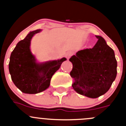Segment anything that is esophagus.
<instances>
[{"mask_svg": "<svg viewBox=\"0 0 126 126\" xmlns=\"http://www.w3.org/2000/svg\"><path fill=\"white\" fill-rule=\"evenodd\" d=\"M72 55H73V52H71V51H69V52H67L66 54L65 57H66V59H69L70 57H71V56H72Z\"/></svg>", "mask_w": 126, "mask_h": 126, "instance_id": "34e87169", "label": "esophagus"}]
</instances>
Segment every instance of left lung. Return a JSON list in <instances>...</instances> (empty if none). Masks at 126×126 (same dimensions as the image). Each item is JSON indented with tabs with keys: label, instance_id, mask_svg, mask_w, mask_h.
<instances>
[{
	"label": "left lung",
	"instance_id": "obj_1",
	"mask_svg": "<svg viewBox=\"0 0 126 126\" xmlns=\"http://www.w3.org/2000/svg\"><path fill=\"white\" fill-rule=\"evenodd\" d=\"M98 41L92 48L78 51L69 61L70 72L74 79L72 87L78 94L96 98L109 91L117 74V62L113 50L105 40L96 35Z\"/></svg>",
	"mask_w": 126,
	"mask_h": 126
}]
</instances>
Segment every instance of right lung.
Segmentation results:
<instances>
[{"label": "right lung", "instance_id": "add662e5", "mask_svg": "<svg viewBox=\"0 0 126 126\" xmlns=\"http://www.w3.org/2000/svg\"><path fill=\"white\" fill-rule=\"evenodd\" d=\"M42 30L30 32L20 40L11 52L9 71L12 81L22 92L35 94L45 91L50 85L52 75L66 60L64 57L57 60L37 63L30 49L31 40L34 35Z\"/></svg>", "mask_w": 126, "mask_h": 126}]
</instances>
